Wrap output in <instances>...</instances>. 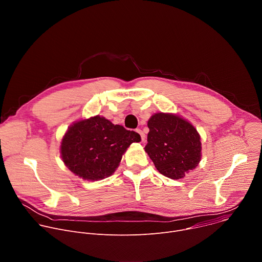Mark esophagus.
<instances>
[{
  "instance_id": "1",
  "label": "esophagus",
  "mask_w": 262,
  "mask_h": 262,
  "mask_svg": "<svg viewBox=\"0 0 262 262\" xmlns=\"http://www.w3.org/2000/svg\"><path fill=\"white\" fill-rule=\"evenodd\" d=\"M136 132L141 136V140H142V142H144V141H145V135H144V133H143L140 128H138Z\"/></svg>"
}]
</instances>
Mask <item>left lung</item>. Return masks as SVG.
<instances>
[{
	"instance_id": "8db88e82",
	"label": "left lung",
	"mask_w": 262,
	"mask_h": 262,
	"mask_svg": "<svg viewBox=\"0 0 262 262\" xmlns=\"http://www.w3.org/2000/svg\"><path fill=\"white\" fill-rule=\"evenodd\" d=\"M145 151L166 177L179 179L195 169L201 160V142L197 129L173 114L158 113L148 120Z\"/></svg>"
}]
</instances>
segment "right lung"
Returning a JSON list of instances; mask_svg holds the SVG:
<instances>
[{"label":"right lung","instance_id":"add662e5","mask_svg":"<svg viewBox=\"0 0 262 262\" xmlns=\"http://www.w3.org/2000/svg\"><path fill=\"white\" fill-rule=\"evenodd\" d=\"M140 140L136 132L94 116L68 128L61 143L62 160L83 179H103L114 173L127 147Z\"/></svg>","mask_w":262,"mask_h":262}]
</instances>
